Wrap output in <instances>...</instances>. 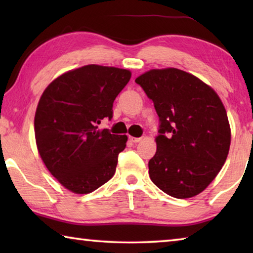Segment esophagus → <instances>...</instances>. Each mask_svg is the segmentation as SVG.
Wrapping results in <instances>:
<instances>
[{
  "instance_id": "esophagus-1",
  "label": "esophagus",
  "mask_w": 253,
  "mask_h": 253,
  "mask_svg": "<svg viewBox=\"0 0 253 253\" xmlns=\"http://www.w3.org/2000/svg\"><path fill=\"white\" fill-rule=\"evenodd\" d=\"M129 140L131 143H139L140 140H142V138H137V137H129Z\"/></svg>"
}]
</instances>
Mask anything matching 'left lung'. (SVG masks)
<instances>
[{"mask_svg":"<svg viewBox=\"0 0 253 253\" xmlns=\"http://www.w3.org/2000/svg\"><path fill=\"white\" fill-rule=\"evenodd\" d=\"M160 117L152 182L176 199L207 188L224 165L231 128L223 102L198 77L176 68L152 69L136 78Z\"/></svg>","mask_w":253,"mask_h":253,"instance_id":"1","label":"left lung"}]
</instances>
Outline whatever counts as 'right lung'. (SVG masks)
Segmentation results:
<instances>
[{"mask_svg":"<svg viewBox=\"0 0 253 253\" xmlns=\"http://www.w3.org/2000/svg\"><path fill=\"white\" fill-rule=\"evenodd\" d=\"M127 69L84 66L55 78L42 93L34 116L38 152L45 168L76 194L91 193L116 172L126 135L99 129L128 84Z\"/></svg>","mask_w":253,"mask_h":253,"instance_id":"obj_1","label":"right lung"}]
</instances>
